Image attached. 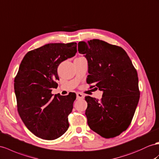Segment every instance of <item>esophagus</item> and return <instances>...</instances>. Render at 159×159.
<instances>
[{"instance_id":"34e87169","label":"esophagus","mask_w":159,"mask_h":159,"mask_svg":"<svg viewBox=\"0 0 159 159\" xmlns=\"http://www.w3.org/2000/svg\"><path fill=\"white\" fill-rule=\"evenodd\" d=\"M76 97L77 99H83L84 98V95L81 93H76Z\"/></svg>"}]
</instances>
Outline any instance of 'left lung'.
Here are the masks:
<instances>
[{"mask_svg": "<svg viewBox=\"0 0 159 159\" xmlns=\"http://www.w3.org/2000/svg\"><path fill=\"white\" fill-rule=\"evenodd\" d=\"M88 61L87 83L103 91L101 100L85 97V115L93 131L110 138L119 136L131 123L140 99L137 71L123 48L94 39L78 43Z\"/></svg>", "mask_w": 159, "mask_h": 159, "instance_id": "8db88e82", "label": "left lung"}]
</instances>
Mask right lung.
<instances>
[{
	"instance_id": "add662e5",
	"label": "right lung",
	"mask_w": 159,
	"mask_h": 159,
	"mask_svg": "<svg viewBox=\"0 0 159 159\" xmlns=\"http://www.w3.org/2000/svg\"><path fill=\"white\" fill-rule=\"evenodd\" d=\"M76 42L48 43L28 52L14 80L17 110L24 124L35 136L52 140L69 127L68 116L76 99L75 93L66 96L52 94L58 87L57 68L74 56Z\"/></svg>"
}]
</instances>
